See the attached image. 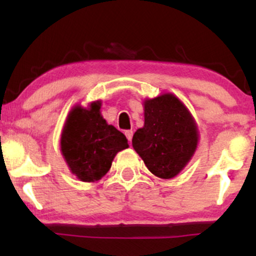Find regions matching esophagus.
I'll list each match as a JSON object with an SVG mask.
<instances>
[{"mask_svg": "<svg viewBox=\"0 0 256 256\" xmlns=\"http://www.w3.org/2000/svg\"><path fill=\"white\" fill-rule=\"evenodd\" d=\"M125 136H126V138H128V142H131V140H132V136H134V132H132V130L125 131Z\"/></svg>", "mask_w": 256, "mask_h": 256, "instance_id": "obj_1", "label": "esophagus"}]
</instances>
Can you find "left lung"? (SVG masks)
I'll use <instances>...</instances> for the list:
<instances>
[{
    "instance_id": "left-lung-1",
    "label": "left lung",
    "mask_w": 256,
    "mask_h": 256,
    "mask_svg": "<svg viewBox=\"0 0 256 256\" xmlns=\"http://www.w3.org/2000/svg\"><path fill=\"white\" fill-rule=\"evenodd\" d=\"M144 125L132 146L152 174L174 178L189 164L198 144V128L189 110L171 92L146 98Z\"/></svg>"
}]
</instances>
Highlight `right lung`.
<instances>
[{
	"instance_id": "1",
	"label": "right lung",
	"mask_w": 256,
	"mask_h": 256,
	"mask_svg": "<svg viewBox=\"0 0 256 256\" xmlns=\"http://www.w3.org/2000/svg\"><path fill=\"white\" fill-rule=\"evenodd\" d=\"M101 101L70 110L61 132V154L70 171L82 182H98L110 171L119 152L128 148L125 134L101 116Z\"/></svg>"
}]
</instances>
